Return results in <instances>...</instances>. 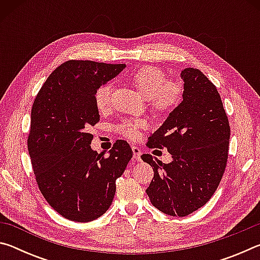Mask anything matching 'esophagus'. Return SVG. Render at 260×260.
<instances>
[{
	"label": "esophagus",
	"mask_w": 260,
	"mask_h": 260,
	"mask_svg": "<svg viewBox=\"0 0 260 260\" xmlns=\"http://www.w3.org/2000/svg\"><path fill=\"white\" fill-rule=\"evenodd\" d=\"M132 150H133V158L135 160H141V155H142V151L139 147H132Z\"/></svg>",
	"instance_id": "1"
}]
</instances>
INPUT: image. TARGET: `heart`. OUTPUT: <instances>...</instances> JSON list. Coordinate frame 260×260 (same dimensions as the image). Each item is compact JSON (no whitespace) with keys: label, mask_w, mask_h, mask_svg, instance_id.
<instances>
[{"label":"heart","mask_w":260,"mask_h":260,"mask_svg":"<svg viewBox=\"0 0 260 260\" xmlns=\"http://www.w3.org/2000/svg\"><path fill=\"white\" fill-rule=\"evenodd\" d=\"M129 81L139 93L148 100L149 107L156 113H166L179 104L182 95L181 83L173 79H166L162 70L155 67H142L129 76ZM112 86L110 83L101 86L95 91V105L100 111H107L111 105ZM147 122L140 119H127L116 126V132L126 139L136 140L139 131Z\"/></svg>","instance_id":"b5f03b06"}]
</instances>
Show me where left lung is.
<instances>
[{"mask_svg": "<svg viewBox=\"0 0 260 260\" xmlns=\"http://www.w3.org/2000/svg\"><path fill=\"white\" fill-rule=\"evenodd\" d=\"M181 78L182 102L148 141L149 148L167 149L173 160L141 156L153 170L146 190L150 202L173 217H186L212 197L225 172L231 135L217 87L197 69H184Z\"/></svg>", "mask_w": 260, "mask_h": 260, "instance_id": "1", "label": "left lung"}]
</instances>
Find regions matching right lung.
<instances>
[{"label":"right lung","instance_id":"right-lung-1","mask_svg":"<svg viewBox=\"0 0 260 260\" xmlns=\"http://www.w3.org/2000/svg\"><path fill=\"white\" fill-rule=\"evenodd\" d=\"M125 64L68 60L52 72L34 100L27 148L35 180L49 205L64 218L88 222L107 212L133 156L117 141L108 157L90 148L89 126L100 121L94 95Z\"/></svg>","mask_w":260,"mask_h":260}]
</instances>
